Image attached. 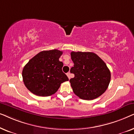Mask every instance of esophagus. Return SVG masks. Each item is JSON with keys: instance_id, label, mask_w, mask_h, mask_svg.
I'll return each instance as SVG.
<instances>
[{"instance_id": "34e87169", "label": "esophagus", "mask_w": 134, "mask_h": 134, "mask_svg": "<svg viewBox=\"0 0 134 134\" xmlns=\"http://www.w3.org/2000/svg\"><path fill=\"white\" fill-rule=\"evenodd\" d=\"M66 75H67L68 77L69 78V79H71V73L70 72H68Z\"/></svg>"}]
</instances>
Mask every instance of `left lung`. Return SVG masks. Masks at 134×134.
<instances>
[{
    "mask_svg": "<svg viewBox=\"0 0 134 134\" xmlns=\"http://www.w3.org/2000/svg\"><path fill=\"white\" fill-rule=\"evenodd\" d=\"M74 66L70 72L74 77L69 82L73 92L82 99L93 100L107 89L110 71L103 60L93 52H71Z\"/></svg>",
    "mask_w": 134,
    "mask_h": 134,
    "instance_id": "obj_1",
    "label": "left lung"
}]
</instances>
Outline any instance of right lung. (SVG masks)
<instances>
[{
  "label": "right lung",
  "instance_id": "right-lung-1",
  "mask_svg": "<svg viewBox=\"0 0 134 134\" xmlns=\"http://www.w3.org/2000/svg\"><path fill=\"white\" fill-rule=\"evenodd\" d=\"M63 54L57 49L43 51L34 56L24 67L22 76L27 88L34 94L49 96L57 92L62 83L69 80L62 71Z\"/></svg>",
  "mask_w": 134,
  "mask_h": 134
}]
</instances>
